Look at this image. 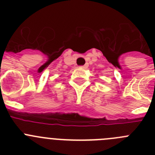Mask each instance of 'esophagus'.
I'll return each mask as SVG.
<instances>
[{"instance_id":"esophagus-1","label":"esophagus","mask_w":155,"mask_h":155,"mask_svg":"<svg viewBox=\"0 0 155 155\" xmlns=\"http://www.w3.org/2000/svg\"><path fill=\"white\" fill-rule=\"evenodd\" d=\"M81 68H83V69H86V68H87V64H84V66H81Z\"/></svg>"}]
</instances>
